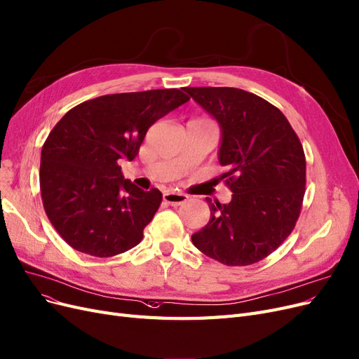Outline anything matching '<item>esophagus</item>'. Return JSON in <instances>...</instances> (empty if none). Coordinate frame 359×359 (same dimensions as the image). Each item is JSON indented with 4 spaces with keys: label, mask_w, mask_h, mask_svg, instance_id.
Instances as JSON below:
<instances>
[{
    "label": "esophagus",
    "mask_w": 359,
    "mask_h": 359,
    "mask_svg": "<svg viewBox=\"0 0 359 359\" xmlns=\"http://www.w3.org/2000/svg\"><path fill=\"white\" fill-rule=\"evenodd\" d=\"M187 199H189V196L184 194V193H177V191H166V193H163V201L166 203H169V205H174V206L184 203Z\"/></svg>",
    "instance_id": "obj_1"
}]
</instances>
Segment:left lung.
<instances>
[{"mask_svg": "<svg viewBox=\"0 0 359 359\" xmlns=\"http://www.w3.org/2000/svg\"><path fill=\"white\" fill-rule=\"evenodd\" d=\"M221 126L219 163L231 202H206L208 224L191 241L226 266H250L283 243L297 222L306 191V157L280 109L236 88H184Z\"/></svg>", "mask_w": 359, "mask_h": 359, "instance_id": "obj_1", "label": "left lung"}]
</instances>
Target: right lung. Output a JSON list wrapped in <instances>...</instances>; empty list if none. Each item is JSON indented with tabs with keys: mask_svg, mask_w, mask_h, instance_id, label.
I'll return each instance as SVG.
<instances>
[{
	"mask_svg": "<svg viewBox=\"0 0 359 359\" xmlns=\"http://www.w3.org/2000/svg\"><path fill=\"white\" fill-rule=\"evenodd\" d=\"M190 100L180 89L104 95L71 108L41 150L44 211L71 248L93 257L126 252L162 203L123 178L120 158L133 160L147 130Z\"/></svg>",
	"mask_w": 359,
	"mask_h": 359,
	"instance_id": "1",
	"label": "right lung"
}]
</instances>
